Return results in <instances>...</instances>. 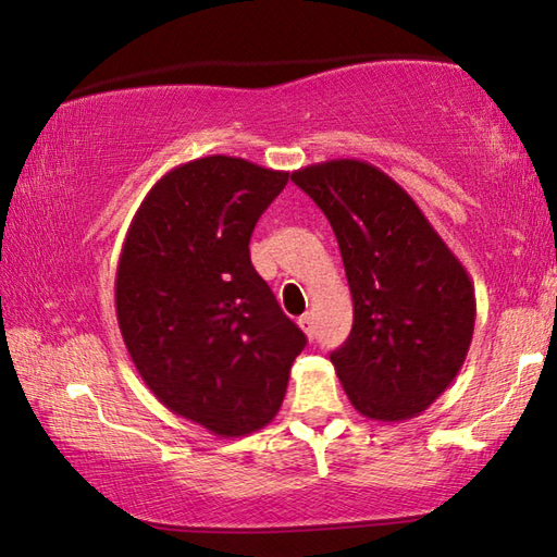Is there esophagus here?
<instances>
[{
    "label": "esophagus",
    "instance_id": "esophagus-1",
    "mask_svg": "<svg viewBox=\"0 0 557 557\" xmlns=\"http://www.w3.org/2000/svg\"><path fill=\"white\" fill-rule=\"evenodd\" d=\"M297 323H299V329H301L304 333H307L309 337H313V333H315V331H313V315H311V313H304V315H299V321H297Z\"/></svg>",
    "mask_w": 557,
    "mask_h": 557
}]
</instances>
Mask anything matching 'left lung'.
<instances>
[{
	"label": "left lung",
	"mask_w": 557,
	"mask_h": 557,
	"mask_svg": "<svg viewBox=\"0 0 557 557\" xmlns=\"http://www.w3.org/2000/svg\"><path fill=\"white\" fill-rule=\"evenodd\" d=\"M341 246L352 331L331 355L357 412L400 422L420 416L466 362L475 292L461 260L400 185L359 159L292 171Z\"/></svg>",
	"instance_id": "8db88e82"
}]
</instances>
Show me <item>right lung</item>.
I'll return each mask as SVG.
<instances>
[{
    "mask_svg": "<svg viewBox=\"0 0 557 557\" xmlns=\"http://www.w3.org/2000/svg\"><path fill=\"white\" fill-rule=\"evenodd\" d=\"M287 178L224 154L181 163L151 185L120 250L115 315L141 381L216 437L277 416L307 345L248 250Z\"/></svg>",
    "mask_w": 557,
    "mask_h": 557,
    "instance_id": "1",
    "label": "right lung"
}]
</instances>
